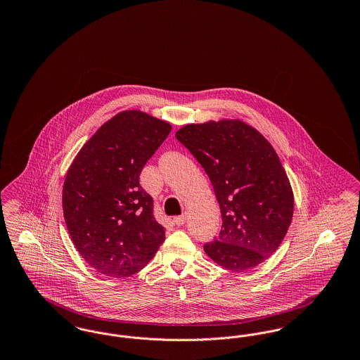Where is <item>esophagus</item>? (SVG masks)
<instances>
[{"instance_id":"obj_1","label":"esophagus","mask_w":360,"mask_h":360,"mask_svg":"<svg viewBox=\"0 0 360 360\" xmlns=\"http://www.w3.org/2000/svg\"><path fill=\"white\" fill-rule=\"evenodd\" d=\"M188 213L185 212V213H182L181 216H176L175 219H174V223L176 224V225H184V224L188 221Z\"/></svg>"}]
</instances>
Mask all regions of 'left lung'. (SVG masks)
<instances>
[{
  "mask_svg": "<svg viewBox=\"0 0 360 360\" xmlns=\"http://www.w3.org/2000/svg\"><path fill=\"white\" fill-rule=\"evenodd\" d=\"M175 136L204 167L221 210V232L204 245L206 255L233 273L257 267L278 250L294 212L273 146L241 120L188 124Z\"/></svg>",
  "mask_w": 360,
  "mask_h": 360,
  "instance_id": "obj_1",
  "label": "left lung"
}]
</instances>
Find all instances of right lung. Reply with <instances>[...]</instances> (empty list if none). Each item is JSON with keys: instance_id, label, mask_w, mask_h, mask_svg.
I'll return each instance as SVG.
<instances>
[{"instance_id": "1", "label": "right lung", "mask_w": 360, "mask_h": 360, "mask_svg": "<svg viewBox=\"0 0 360 360\" xmlns=\"http://www.w3.org/2000/svg\"><path fill=\"white\" fill-rule=\"evenodd\" d=\"M172 125L141 110H124L90 137L63 184V216L79 255L97 273L136 274L165 241L154 200L139 184L147 160Z\"/></svg>"}]
</instances>
